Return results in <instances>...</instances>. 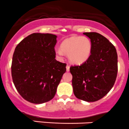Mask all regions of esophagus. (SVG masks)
<instances>
[{
	"label": "esophagus",
	"instance_id": "esophagus-1",
	"mask_svg": "<svg viewBox=\"0 0 129 129\" xmlns=\"http://www.w3.org/2000/svg\"><path fill=\"white\" fill-rule=\"evenodd\" d=\"M66 70H67V72H69V71H70V66H69V65H67V66H66Z\"/></svg>",
	"mask_w": 129,
	"mask_h": 129
}]
</instances>
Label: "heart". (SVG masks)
I'll list each match as a JSON object with an SVG mask.
<instances>
[{"label": "heart", "instance_id": "b5f03b06", "mask_svg": "<svg viewBox=\"0 0 129 129\" xmlns=\"http://www.w3.org/2000/svg\"><path fill=\"white\" fill-rule=\"evenodd\" d=\"M92 51V43L86 37L73 36L67 38L61 44V49L55 50L56 54L62 57L63 53L68 55L69 59L72 63L81 64L86 62Z\"/></svg>", "mask_w": 129, "mask_h": 129}]
</instances>
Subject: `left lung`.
Instances as JSON below:
<instances>
[{
	"label": "left lung",
	"instance_id": "obj_1",
	"mask_svg": "<svg viewBox=\"0 0 129 129\" xmlns=\"http://www.w3.org/2000/svg\"><path fill=\"white\" fill-rule=\"evenodd\" d=\"M90 38L92 51L88 59L80 66H72V84L76 98L96 102L111 90L118 72L115 47L108 39L95 32L84 33Z\"/></svg>",
	"mask_w": 129,
	"mask_h": 129
}]
</instances>
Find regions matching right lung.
Instances as JSON below:
<instances>
[{
  "label": "right lung",
  "instance_id": "obj_1",
  "mask_svg": "<svg viewBox=\"0 0 129 129\" xmlns=\"http://www.w3.org/2000/svg\"><path fill=\"white\" fill-rule=\"evenodd\" d=\"M57 36L33 33L15 48L11 65L12 81L24 100L35 104L49 102L55 95L66 63L55 59Z\"/></svg>",
  "mask_w": 129,
  "mask_h": 129
}]
</instances>
